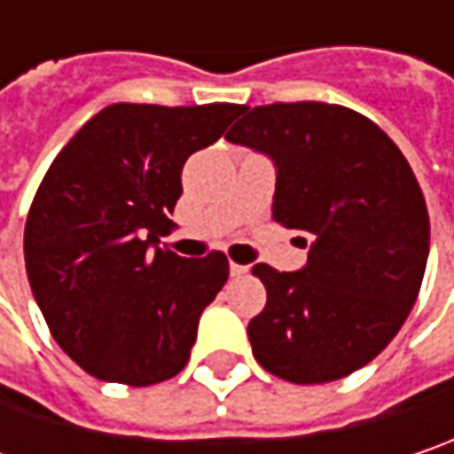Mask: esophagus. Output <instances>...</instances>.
<instances>
[{"label": "esophagus", "mask_w": 454, "mask_h": 454, "mask_svg": "<svg viewBox=\"0 0 454 454\" xmlns=\"http://www.w3.org/2000/svg\"><path fill=\"white\" fill-rule=\"evenodd\" d=\"M230 274L232 276L247 274V266H240V263H230Z\"/></svg>", "instance_id": "esophagus-1"}]
</instances>
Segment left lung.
Masks as SVG:
<instances>
[{
	"label": "left lung",
	"mask_w": 454,
	"mask_h": 454,
	"mask_svg": "<svg viewBox=\"0 0 454 454\" xmlns=\"http://www.w3.org/2000/svg\"><path fill=\"white\" fill-rule=\"evenodd\" d=\"M227 142L276 168L274 219L305 232L308 263H255L266 308L247 325L266 372L297 385L362 370L395 339L429 258V214L411 165L362 114L328 103L245 108Z\"/></svg>",
	"instance_id": "left-lung-1"
}]
</instances>
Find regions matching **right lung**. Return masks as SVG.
Segmentation results:
<instances>
[{"label": "right lung", "mask_w": 454, "mask_h": 454, "mask_svg": "<svg viewBox=\"0 0 454 454\" xmlns=\"http://www.w3.org/2000/svg\"><path fill=\"white\" fill-rule=\"evenodd\" d=\"M240 114L115 103L51 162L25 222V271L51 336L84 372L146 387L188 364L230 263L219 250L188 261L157 245L185 160Z\"/></svg>", "instance_id": "right-lung-1"}]
</instances>
